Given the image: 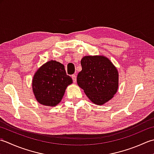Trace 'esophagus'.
Returning a JSON list of instances; mask_svg holds the SVG:
<instances>
[{
  "instance_id": "34e87169",
  "label": "esophagus",
  "mask_w": 154,
  "mask_h": 154,
  "mask_svg": "<svg viewBox=\"0 0 154 154\" xmlns=\"http://www.w3.org/2000/svg\"><path fill=\"white\" fill-rule=\"evenodd\" d=\"M72 80H73V82L74 83L76 82V76L75 74H73L72 75Z\"/></svg>"
}]
</instances>
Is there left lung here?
Returning a JSON list of instances; mask_svg holds the SVG:
<instances>
[{"instance_id": "1", "label": "left lung", "mask_w": 154, "mask_h": 154, "mask_svg": "<svg viewBox=\"0 0 154 154\" xmlns=\"http://www.w3.org/2000/svg\"><path fill=\"white\" fill-rule=\"evenodd\" d=\"M77 83L88 98L96 105H103L116 94L119 73L110 60L103 55L85 56Z\"/></svg>"}]
</instances>
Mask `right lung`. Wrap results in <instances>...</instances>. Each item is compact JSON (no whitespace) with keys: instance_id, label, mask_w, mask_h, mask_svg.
I'll use <instances>...</instances> for the list:
<instances>
[{"instance_id":"right-lung-1","label":"right lung","mask_w":154,"mask_h":154,"mask_svg":"<svg viewBox=\"0 0 154 154\" xmlns=\"http://www.w3.org/2000/svg\"><path fill=\"white\" fill-rule=\"evenodd\" d=\"M72 82L66 73L64 66L52 60L41 66L34 74L32 91L39 103L53 107L61 102L66 89Z\"/></svg>"}]
</instances>
